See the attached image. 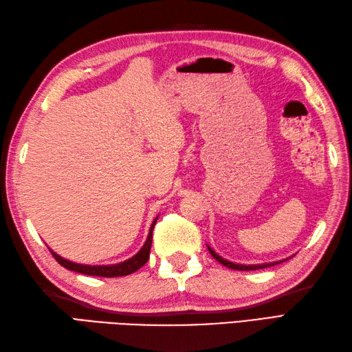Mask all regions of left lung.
I'll return each instance as SVG.
<instances>
[{
  "label": "left lung",
  "instance_id": "8db88e82",
  "mask_svg": "<svg viewBox=\"0 0 352 352\" xmlns=\"http://www.w3.org/2000/svg\"><path fill=\"white\" fill-rule=\"evenodd\" d=\"M209 252L212 254L213 258H215L218 263H221L222 265H226V267H230V269H234V270H258V269H265V267H270V265H275V264H279L280 261H275V263H264V264H254V265H245V264H234L231 261H227L222 258V256H219L215 251L212 250L210 246H208Z\"/></svg>",
  "mask_w": 352,
  "mask_h": 352
}]
</instances>
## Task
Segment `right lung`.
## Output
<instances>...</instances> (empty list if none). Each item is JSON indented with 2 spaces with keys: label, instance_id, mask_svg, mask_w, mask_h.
<instances>
[{
  "label": "right lung",
  "instance_id": "right-lung-1",
  "mask_svg": "<svg viewBox=\"0 0 352 352\" xmlns=\"http://www.w3.org/2000/svg\"><path fill=\"white\" fill-rule=\"evenodd\" d=\"M158 217L153 219L151 230H149V234L146 242H144L142 250L137 252L134 256H131L130 260H125L124 263H119V264H111V265H85V264H77L73 261H68L63 256H59L58 254H55L52 250L54 258L63 265V267L68 269V270H73L77 273H83V275H89V276H101V278H116V276H126V275H131L135 270H139L142 265L146 264L148 258H149V252H151V246H152V231L153 227H155V222H157Z\"/></svg>",
  "mask_w": 352,
  "mask_h": 352
}]
</instances>
